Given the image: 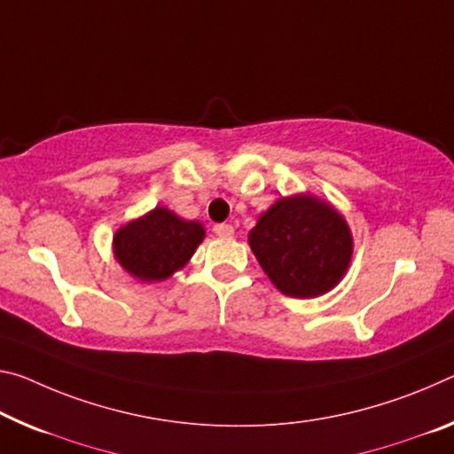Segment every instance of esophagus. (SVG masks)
I'll return each instance as SVG.
<instances>
[{"instance_id":"1","label":"esophagus","mask_w":454,"mask_h":454,"mask_svg":"<svg viewBox=\"0 0 454 454\" xmlns=\"http://www.w3.org/2000/svg\"><path fill=\"white\" fill-rule=\"evenodd\" d=\"M214 232L218 239H232L234 234V228L226 224V222H222V224H214Z\"/></svg>"}]
</instances>
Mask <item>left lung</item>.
Segmentation results:
<instances>
[{
    "label": "left lung",
    "instance_id": "obj_1",
    "mask_svg": "<svg viewBox=\"0 0 454 454\" xmlns=\"http://www.w3.org/2000/svg\"><path fill=\"white\" fill-rule=\"evenodd\" d=\"M248 244L272 285L299 299L333 289L354 248L345 220L313 196L278 200L250 230Z\"/></svg>",
    "mask_w": 454,
    "mask_h": 454
}]
</instances>
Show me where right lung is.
Instances as JSON below:
<instances>
[{
  "instance_id": "obj_1",
  "label": "right lung",
  "mask_w": 454,
  "mask_h": 454,
  "mask_svg": "<svg viewBox=\"0 0 454 454\" xmlns=\"http://www.w3.org/2000/svg\"><path fill=\"white\" fill-rule=\"evenodd\" d=\"M204 239L200 222L177 218L155 207L114 234V256L121 266L141 280H165L190 261Z\"/></svg>"
}]
</instances>
